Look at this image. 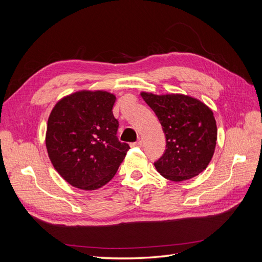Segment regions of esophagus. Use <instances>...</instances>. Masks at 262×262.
Returning <instances> with one entry per match:
<instances>
[{
  "label": "esophagus",
  "instance_id": "1",
  "mask_svg": "<svg viewBox=\"0 0 262 262\" xmlns=\"http://www.w3.org/2000/svg\"><path fill=\"white\" fill-rule=\"evenodd\" d=\"M132 146L133 147H141L142 146V141L141 140H138L137 142H134V143H132Z\"/></svg>",
  "mask_w": 262,
  "mask_h": 262
}]
</instances>
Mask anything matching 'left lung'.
Listing matches in <instances>:
<instances>
[{
	"mask_svg": "<svg viewBox=\"0 0 262 262\" xmlns=\"http://www.w3.org/2000/svg\"><path fill=\"white\" fill-rule=\"evenodd\" d=\"M160 120L166 149L154 163L161 175L171 181L198 176L208 167L217 140L212 110L199 99L182 94L141 93Z\"/></svg>",
	"mask_w": 262,
	"mask_h": 262,
	"instance_id": "1",
	"label": "left lung"
}]
</instances>
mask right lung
Wrapping results in <instances>:
<instances>
[{
    "label": "right lung",
    "instance_id": "right-lung-1",
    "mask_svg": "<svg viewBox=\"0 0 262 262\" xmlns=\"http://www.w3.org/2000/svg\"><path fill=\"white\" fill-rule=\"evenodd\" d=\"M115 101V95L106 91H80L53 107L46 146L54 169L71 186L83 190L105 186L130 149L117 138Z\"/></svg>",
    "mask_w": 262,
    "mask_h": 262
}]
</instances>
